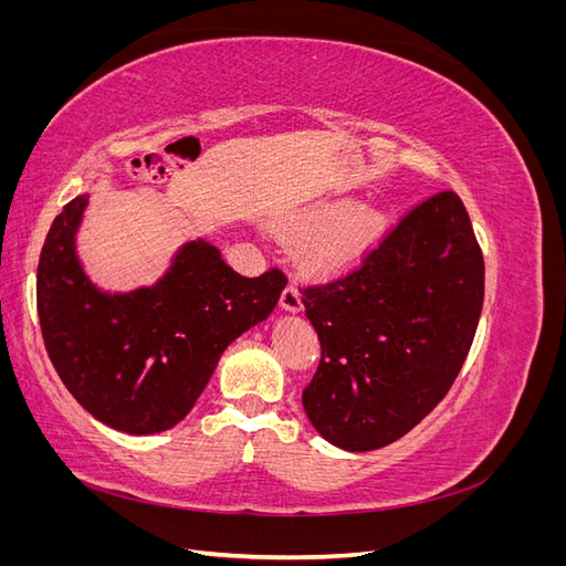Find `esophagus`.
Here are the masks:
<instances>
[{"label": "esophagus", "mask_w": 566, "mask_h": 566, "mask_svg": "<svg viewBox=\"0 0 566 566\" xmlns=\"http://www.w3.org/2000/svg\"><path fill=\"white\" fill-rule=\"evenodd\" d=\"M281 306L285 312H300L302 310V297H300V290H297V285H285V290L281 293Z\"/></svg>", "instance_id": "obj_1"}]
</instances>
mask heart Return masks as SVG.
Here are the masks:
<instances>
[{"label": "heart", "instance_id": "1", "mask_svg": "<svg viewBox=\"0 0 566 566\" xmlns=\"http://www.w3.org/2000/svg\"><path fill=\"white\" fill-rule=\"evenodd\" d=\"M385 229L387 212L378 202H314L285 221L287 233L306 235L300 256L318 279H337L356 269Z\"/></svg>", "mask_w": 566, "mask_h": 566}]
</instances>
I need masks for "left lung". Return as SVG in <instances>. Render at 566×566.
Segmentation results:
<instances>
[{
  "mask_svg": "<svg viewBox=\"0 0 566 566\" xmlns=\"http://www.w3.org/2000/svg\"><path fill=\"white\" fill-rule=\"evenodd\" d=\"M321 364L302 391L316 432L345 451L397 441L447 397L484 304V256L465 205L420 202L349 276L304 287Z\"/></svg>",
  "mask_w": 566,
  "mask_h": 566,
  "instance_id": "1",
  "label": "left lung"
}]
</instances>
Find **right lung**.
I'll use <instances>...</instances> for the list:
<instances>
[{"label":"right lung","instance_id":"add662e5","mask_svg":"<svg viewBox=\"0 0 566 566\" xmlns=\"http://www.w3.org/2000/svg\"><path fill=\"white\" fill-rule=\"evenodd\" d=\"M90 193L51 224L38 266V314L59 378L113 430L156 434L181 422L235 337L262 323L287 279H245L205 238L184 243L163 276L129 293L101 290L77 254Z\"/></svg>","mask_w":566,"mask_h":566}]
</instances>
